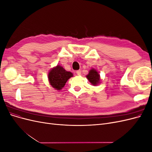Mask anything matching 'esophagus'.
I'll list each match as a JSON object with an SVG mask.
<instances>
[{
    "instance_id": "34e87169",
    "label": "esophagus",
    "mask_w": 152,
    "mask_h": 152,
    "mask_svg": "<svg viewBox=\"0 0 152 152\" xmlns=\"http://www.w3.org/2000/svg\"><path fill=\"white\" fill-rule=\"evenodd\" d=\"M76 74H77V75H80V74H81V71H80V70H77V71L76 72Z\"/></svg>"
}]
</instances>
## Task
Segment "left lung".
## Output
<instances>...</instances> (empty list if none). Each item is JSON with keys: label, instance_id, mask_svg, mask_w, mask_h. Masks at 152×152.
I'll return each mask as SVG.
<instances>
[{"label": "left lung", "instance_id": "obj_1", "mask_svg": "<svg viewBox=\"0 0 152 152\" xmlns=\"http://www.w3.org/2000/svg\"><path fill=\"white\" fill-rule=\"evenodd\" d=\"M86 78L93 86H97L101 82L100 75L99 74V72L94 68L91 69L88 74L86 75Z\"/></svg>", "mask_w": 152, "mask_h": 152}]
</instances>
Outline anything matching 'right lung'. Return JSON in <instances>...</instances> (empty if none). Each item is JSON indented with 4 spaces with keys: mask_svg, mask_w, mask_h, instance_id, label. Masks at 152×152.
Instances as JSON below:
<instances>
[{
    "mask_svg": "<svg viewBox=\"0 0 152 152\" xmlns=\"http://www.w3.org/2000/svg\"><path fill=\"white\" fill-rule=\"evenodd\" d=\"M73 77V73L66 71L61 66L57 65L50 69L48 73V80L50 85L56 90H61L67 80Z\"/></svg>",
    "mask_w": 152,
    "mask_h": 152,
    "instance_id": "1",
    "label": "right lung"
}]
</instances>
